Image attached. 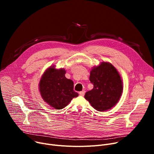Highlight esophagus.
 I'll list each match as a JSON object with an SVG mask.
<instances>
[{"label":"esophagus","instance_id":"1","mask_svg":"<svg viewBox=\"0 0 154 154\" xmlns=\"http://www.w3.org/2000/svg\"><path fill=\"white\" fill-rule=\"evenodd\" d=\"M85 91H80V92H79V94L81 95V96H84V94H85Z\"/></svg>","mask_w":154,"mask_h":154}]
</instances>
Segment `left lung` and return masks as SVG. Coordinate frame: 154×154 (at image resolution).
Returning a JSON list of instances; mask_svg holds the SVG:
<instances>
[{"instance_id": "1", "label": "left lung", "mask_w": 154, "mask_h": 154, "mask_svg": "<svg viewBox=\"0 0 154 154\" xmlns=\"http://www.w3.org/2000/svg\"><path fill=\"white\" fill-rule=\"evenodd\" d=\"M89 79L94 88L85 93V99L98 111L114 107L123 91L122 79L117 69L110 63L103 62L92 69Z\"/></svg>"}]
</instances>
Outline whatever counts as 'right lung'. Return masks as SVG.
<instances>
[{
  "label": "right lung",
  "instance_id": "1",
  "mask_svg": "<svg viewBox=\"0 0 154 154\" xmlns=\"http://www.w3.org/2000/svg\"><path fill=\"white\" fill-rule=\"evenodd\" d=\"M65 74V69L51 67L46 70L40 81L39 89L42 99L56 109L64 108L79 95L74 91V82Z\"/></svg>",
  "mask_w": 154,
  "mask_h": 154
}]
</instances>
